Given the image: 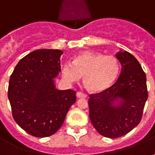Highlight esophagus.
Here are the masks:
<instances>
[{
    "mask_svg": "<svg viewBox=\"0 0 155 155\" xmlns=\"http://www.w3.org/2000/svg\"><path fill=\"white\" fill-rule=\"evenodd\" d=\"M76 96H77V98H86L87 95H85V94L82 92H77L76 93Z\"/></svg>",
    "mask_w": 155,
    "mask_h": 155,
    "instance_id": "obj_1",
    "label": "esophagus"
}]
</instances>
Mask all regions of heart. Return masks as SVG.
<instances>
[{"instance_id": "heart-1", "label": "heart", "mask_w": 155, "mask_h": 155, "mask_svg": "<svg viewBox=\"0 0 155 155\" xmlns=\"http://www.w3.org/2000/svg\"><path fill=\"white\" fill-rule=\"evenodd\" d=\"M120 72L118 60L112 55L91 51L81 52L73 59V64L65 63L62 76L69 83L77 82L83 76L85 87L92 92H101L115 83Z\"/></svg>"}]
</instances>
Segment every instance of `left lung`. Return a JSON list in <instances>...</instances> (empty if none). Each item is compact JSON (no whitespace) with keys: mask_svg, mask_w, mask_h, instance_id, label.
<instances>
[{"mask_svg":"<svg viewBox=\"0 0 155 155\" xmlns=\"http://www.w3.org/2000/svg\"><path fill=\"white\" fill-rule=\"evenodd\" d=\"M121 72L113 85L90 96V119L104 137L119 138L140 123L148 99L145 73L134 55L121 49L116 54Z\"/></svg>","mask_w":155,"mask_h":155,"instance_id":"1","label":"left lung"}]
</instances>
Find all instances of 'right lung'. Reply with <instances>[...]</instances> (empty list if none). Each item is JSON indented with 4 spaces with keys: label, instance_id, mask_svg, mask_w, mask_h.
<instances>
[{
    "label": "right lung",
    "instance_id": "right-lung-1",
    "mask_svg": "<svg viewBox=\"0 0 155 155\" xmlns=\"http://www.w3.org/2000/svg\"><path fill=\"white\" fill-rule=\"evenodd\" d=\"M59 49H37L18 62L10 77L8 99L16 123L38 138L54 134L62 126L75 91L56 88L61 71Z\"/></svg>",
    "mask_w": 155,
    "mask_h": 155
}]
</instances>
